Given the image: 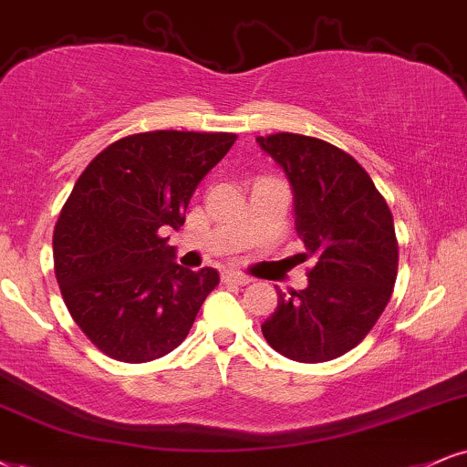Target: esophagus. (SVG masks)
<instances>
[{
    "instance_id": "esophagus-1",
    "label": "esophagus",
    "mask_w": 467,
    "mask_h": 467,
    "mask_svg": "<svg viewBox=\"0 0 467 467\" xmlns=\"http://www.w3.org/2000/svg\"><path fill=\"white\" fill-rule=\"evenodd\" d=\"M223 281H224V284H234V285H249L251 284V277L227 270V273H223Z\"/></svg>"
}]
</instances>
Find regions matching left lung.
Listing matches in <instances>:
<instances>
[{"mask_svg":"<svg viewBox=\"0 0 467 467\" xmlns=\"http://www.w3.org/2000/svg\"><path fill=\"white\" fill-rule=\"evenodd\" d=\"M257 145L290 182L303 255L314 260L305 290L277 292L262 333L287 359L331 361L370 333L392 296L399 273L392 212L357 160L320 138L281 131L257 136Z\"/></svg>","mask_w":467,"mask_h":467,"instance_id":"1","label":"left lung"}]
</instances>
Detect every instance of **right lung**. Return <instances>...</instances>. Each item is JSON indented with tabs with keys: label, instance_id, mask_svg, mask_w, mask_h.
I'll return each instance as SVG.
<instances>
[{
	"label": "right lung",
	"instance_id": "obj_1",
	"mask_svg": "<svg viewBox=\"0 0 467 467\" xmlns=\"http://www.w3.org/2000/svg\"><path fill=\"white\" fill-rule=\"evenodd\" d=\"M235 138L175 130L125 136L75 182L54 229V270L68 314L101 353L145 364L186 339L218 273L172 262L164 232L182 227L199 182Z\"/></svg>",
	"mask_w": 467,
	"mask_h": 467
}]
</instances>
